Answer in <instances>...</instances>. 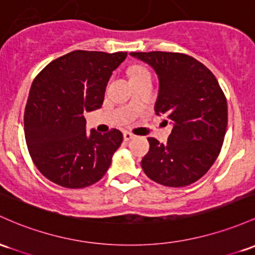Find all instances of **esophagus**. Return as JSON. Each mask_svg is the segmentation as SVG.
Here are the masks:
<instances>
[{
	"label": "esophagus",
	"mask_w": 255,
	"mask_h": 255,
	"mask_svg": "<svg viewBox=\"0 0 255 255\" xmlns=\"http://www.w3.org/2000/svg\"><path fill=\"white\" fill-rule=\"evenodd\" d=\"M123 138H125L126 141H128V140H130V139H133L134 135L130 132H125L123 133Z\"/></svg>",
	"instance_id": "esophagus-1"
}]
</instances>
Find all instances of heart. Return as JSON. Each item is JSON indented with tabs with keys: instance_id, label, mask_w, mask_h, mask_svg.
I'll use <instances>...</instances> for the list:
<instances>
[{
	"instance_id": "obj_1",
	"label": "heart",
	"mask_w": 255,
	"mask_h": 255,
	"mask_svg": "<svg viewBox=\"0 0 255 255\" xmlns=\"http://www.w3.org/2000/svg\"><path fill=\"white\" fill-rule=\"evenodd\" d=\"M146 70L142 69V68H133L132 70H130V75L133 74H140V72H145Z\"/></svg>"
}]
</instances>
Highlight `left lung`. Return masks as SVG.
<instances>
[{
	"label": "left lung",
	"instance_id": "1",
	"mask_svg": "<svg viewBox=\"0 0 255 255\" xmlns=\"http://www.w3.org/2000/svg\"><path fill=\"white\" fill-rule=\"evenodd\" d=\"M155 70L158 96L155 113L166 115L173 129L166 144L149 138L141 168L151 180L181 187L208 172L219 156L228 126V104L217 78L202 63L183 53L132 52Z\"/></svg>",
	"mask_w": 255,
	"mask_h": 255
}]
</instances>
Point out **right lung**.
Instances as JSON below:
<instances>
[{
  "label": "right lung",
  "instance_id": "obj_1",
  "mask_svg": "<svg viewBox=\"0 0 255 255\" xmlns=\"http://www.w3.org/2000/svg\"><path fill=\"white\" fill-rule=\"evenodd\" d=\"M127 52L74 50L49 63L33 80L24 114L27 149L47 179L81 189L104 177L121 146L119 129L86 132L87 111L100 109L114 70Z\"/></svg>",
  "mask_w": 255,
  "mask_h": 255
}]
</instances>
